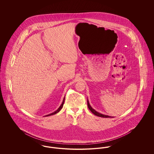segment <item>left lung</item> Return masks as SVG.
Returning a JSON list of instances; mask_svg holds the SVG:
<instances>
[{
    "mask_svg": "<svg viewBox=\"0 0 154 154\" xmlns=\"http://www.w3.org/2000/svg\"><path fill=\"white\" fill-rule=\"evenodd\" d=\"M87 104H88V108H89V109L90 110V111H91L94 114H95L96 116H98V117H100L103 118H112V117H111V116H107V115H104V114H100V113L98 112L97 111H96L95 110H94V109L91 106V105H90V104H89V100H88V99H87Z\"/></svg>",
    "mask_w": 154,
    "mask_h": 154,
    "instance_id": "obj_1",
    "label": "left lung"
}]
</instances>
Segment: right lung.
Returning a JSON list of instances; mask_svg holds the SVG:
<instances>
[{"label": "right lung", "mask_w": 154, "mask_h": 154, "mask_svg": "<svg viewBox=\"0 0 154 154\" xmlns=\"http://www.w3.org/2000/svg\"><path fill=\"white\" fill-rule=\"evenodd\" d=\"M65 96L64 97V98H63V102L62 103V104H61V105L59 106V107L58 109H57V110H56L55 111H54V112H52L51 114H48V115H46V116H45V117H48V116H52V115H54V114H57L58 112L60 111V110L62 109V108L63 107V104H64V102H65Z\"/></svg>", "instance_id": "add662e5"}]
</instances>
